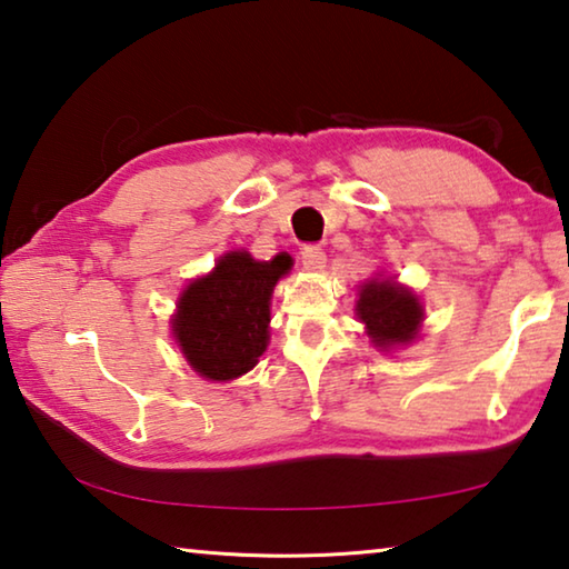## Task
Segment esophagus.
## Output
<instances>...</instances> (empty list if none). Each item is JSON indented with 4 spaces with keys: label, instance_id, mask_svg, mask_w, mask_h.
Returning <instances> with one entry per match:
<instances>
[{
    "label": "esophagus",
    "instance_id": "obj_1",
    "mask_svg": "<svg viewBox=\"0 0 569 569\" xmlns=\"http://www.w3.org/2000/svg\"><path fill=\"white\" fill-rule=\"evenodd\" d=\"M301 263L306 271H321L326 266V253L319 246H303L301 248Z\"/></svg>",
    "mask_w": 569,
    "mask_h": 569
}]
</instances>
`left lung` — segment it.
Instances as JSON below:
<instances>
[{"label": "left lung", "instance_id": "1", "mask_svg": "<svg viewBox=\"0 0 569 569\" xmlns=\"http://www.w3.org/2000/svg\"><path fill=\"white\" fill-rule=\"evenodd\" d=\"M356 313L369 329L373 343L389 349L393 343H409L419 333L421 306L417 296L393 281H369L361 286Z\"/></svg>", "mask_w": 569, "mask_h": 569}]
</instances>
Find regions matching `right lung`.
I'll list each match as a JSON object with an SVG mask.
<instances>
[{"label": "right lung", "instance_id": "1", "mask_svg": "<svg viewBox=\"0 0 569 569\" xmlns=\"http://www.w3.org/2000/svg\"><path fill=\"white\" fill-rule=\"evenodd\" d=\"M288 271L286 253L253 261L246 250H230L213 273L188 286L172 331L200 377L228 381L253 369L268 346L273 286Z\"/></svg>", "mask_w": 569, "mask_h": 569}]
</instances>
